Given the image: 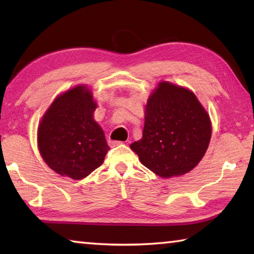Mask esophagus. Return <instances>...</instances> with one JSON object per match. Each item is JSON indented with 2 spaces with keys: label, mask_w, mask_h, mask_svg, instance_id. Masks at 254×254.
Returning <instances> with one entry per match:
<instances>
[{
  "label": "esophagus",
  "mask_w": 254,
  "mask_h": 254,
  "mask_svg": "<svg viewBox=\"0 0 254 254\" xmlns=\"http://www.w3.org/2000/svg\"><path fill=\"white\" fill-rule=\"evenodd\" d=\"M122 142H120V141H109V144L110 147H117V145L121 144Z\"/></svg>",
  "instance_id": "1"
}]
</instances>
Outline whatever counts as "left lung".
Returning <instances> with one entry per match:
<instances>
[{"label": "left lung", "instance_id": "left-lung-1", "mask_svg": "<svg viewBox=\"0 0 254 254\" xmlns=\"http://www.w3.org/2000/svg\"><path fill=\"white\" fill-rule=\"evenodd\" d=\"M210 135L209 117L195 94L161 81L145 106L142 139L130 147L143 166L169 178L198 165Z\"/></svg>", "mask_w": 254, "mask_h": 254}]
</instances>
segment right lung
Here are the masks:
<instances>
[{
  "label": "right lung",
  "mask_w": 254,
  "mask_h": 254,
  "mask_svg": "<svg viewBox=\"0 0 254 254\" xmlns=\"http://www.w3.org/2000/svg\"><path fill=\"white\" fill-rule=\"evenodd\" d=\"M96 103L85 86L62 94L54 101L38 128V145L51 169L75 180L100 167L110 147L94 121Z\"/></svg>",
  "instance_id": "add662e5"
}]
</instances>
